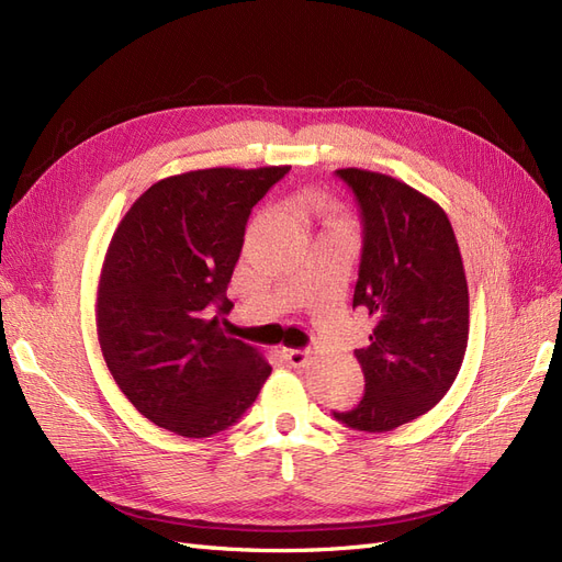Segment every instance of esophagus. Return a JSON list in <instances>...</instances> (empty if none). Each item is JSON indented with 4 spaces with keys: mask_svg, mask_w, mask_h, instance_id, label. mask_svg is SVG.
Returning a JSON list of instances; mask_svg holds the SVG:
<instances>
[{
    "mask_svg": "<svg viewBox=\"0 0 562 562\" xmlns=\"http://www.w3.org/2000/svg\"><path fill=\"white\" fill-rule=\"evenodd\" d=\"M283 356H285V361L295 368H304L310 363V351H304V349H283Z\"/></svg>",
    "mask_w": 562,
    "mask_h": 562,
    "instance_id": "esophagus-1",
    "label": "esophagus"
}]
</instances>
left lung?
<instances>
[{"mask_svg": "<svg viewBox=\"0 0 562 562\" xmlns=\"http://www.w3.org/2000/svg\"><path fill=\"white\" fill-rule=\"evenodd\" d=\"M363 215L353 307L372 318L356 351L366 394L333 413L356 431L382 434L417 419L448 394L469 342V285L446 211L396 178L339 168Z\"/></svg>", "mask_w": 562, "mask_h": 562, "instance_id": "obj_1", "label": "left lung"}]
</instances>
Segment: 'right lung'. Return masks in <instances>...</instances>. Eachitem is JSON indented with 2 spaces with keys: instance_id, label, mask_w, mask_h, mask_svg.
Wrapping results in <instances>:
<instances>
[{
  "instance_id": "right-lung-1",
  "label": "right lung",
  "mask_w": 562,
  "mask_h": 562,
  "mask_svg": "<svg viewBox=\"0 0 562 562\" xmlns=\"http://www.w3.org/2000/svg\"><path fill=\"white\" fill-rule=\"evenodd\" d=\"M291 166L203 168L135 199L100 269L95 326L116 386L157 427L206 438L258 398L271 366L217 314L250 209Z\"/></svg>"
}]
</instances>
